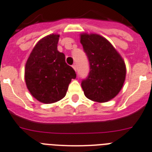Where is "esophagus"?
<instances>
[{
  "label": "esophagus",
  "mask_w": 152,
  "mask_h": 152,
  "mask_svg": "<svg viewBox=\"0 0 152 152\" xmlns=\"http://www.w3.org/2000/svg\"><path fill=\"white\" fill-rule=\"evenodd\" d=\"M73 68L75 69V70L76 71V69H77V66H76V64H73Z\"/></svg>",
  "instance_id": "34e87169"
}]
</instances>
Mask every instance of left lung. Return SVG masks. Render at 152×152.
I'll list each match as a JSON object with an SVG mask.
<instances>
[{
	"mask_svg": "<svg viewBox=\"0 0 152 152\" xmlns=\"http://www.w3.org/2000/svg\"><path fill=\"white\" fill-rule=\"evenodd\" d=\"M80 39L90 69L81 83L85 95L94 102H108L118 94L124 85V60L111 44L101 35L83 34Z\"/></svg>",
	"mask_w": 152,
	"mask_h": 152,
	"instance_id": "1",
	"label": "left lung"
}]
</instances>
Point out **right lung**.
Returning a JSON list of instances; mask_svg holds the SVG:
<instances>
[{
	"label": "right lung",
	"mask_w": 152,
	"mask_h": 152,
	"mask_svg": "<svg viewBox=\"0 0 152 152\" xmlns=\"http://www.w3.org/2000/svg\"><path fill=\"white\" fill-rule=\"evenodd\" d=\"M59 35H48L33 48L26 64L25 80L28 91L38 101L50 104L66 94L71 79H76L73 67L57 50Z\"/></svg>",
	"instance_id": "1"
}]
</instances>
